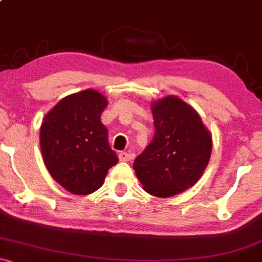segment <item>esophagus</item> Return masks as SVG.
<instances>
[{
	"label": "esophagus",
	"instance_id": "obj_1",
	"mask_svg": "<svg viewBox=\"0 0 262 262\" xmlns=\"http://www.w3.org/2000/svg\"><path fill=\"white\" fill-rule=\"evenodd\" d=\"M134 157H136V154L130 153V152H122V153H119V159L122 162L132 161V159H134Z\"/></svg>",
	"mask_w": 262,
	"mask_h": 262
}]
</instances>
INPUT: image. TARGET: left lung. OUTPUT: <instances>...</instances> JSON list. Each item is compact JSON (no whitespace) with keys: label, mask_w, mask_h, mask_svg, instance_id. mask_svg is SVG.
Masks as SVG:
<instances>
[{"label":"left lung","mask_w":262,"mask_h":262,"mask_svg":"<svg viewBox=\"0 0 262 262\" xmlns=\"http://www.w3.org/2000/svg\"><path fill=\"white\" fill-rule=\"evenodd\" d=\"M156 132L133 168L145 192L168 198L191 188L205 172L212 137L198 113L177 96L152 103Z\"/></svg>","instance_id":"8db88e82"}]
</instances>
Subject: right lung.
Segmentation results:
<instances>
[{"instance_id": "right-lung-1", "label": "right lung", "mask_w": 262, "mask_h": 262, "mask_svg": "<svg viewBox=\"0 0 262 262\" xmlns=\"http://www.w3.org/2000/svg\"><path fill=\"white\" fill-rule=\"evenodd\" d=\"M108 105L93 89L65 96L52 108L40 128L43 163L51 177L70 193L85 196L103 186L118 156L108 143L101 113Z\"/></svg>"}]
</instances>
